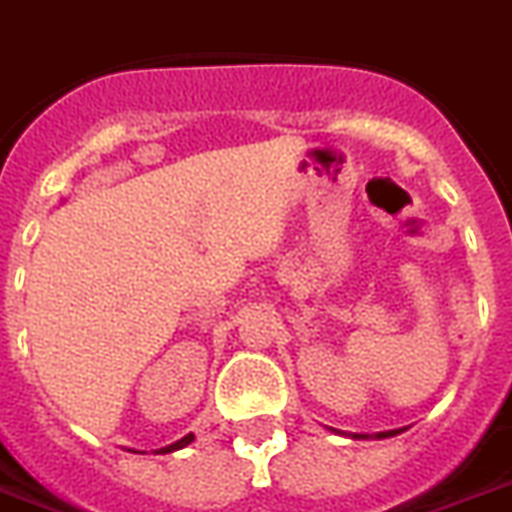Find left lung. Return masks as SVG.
Wrapping results in <instances>:
<instances>
[{
  "label": "left lung",
  "instance_id": "obj_1",
  "mask_svg": "<svg viewBox=\"0 0 512 512\" xmlns=\"http://www.w3.org/2000/svg\"><path fill=\"white\" fill-rule=\"evenodd\" d=\"M354 437H359V435H354ZM377 437H388V435H377Z\"/></svg>",
  "mask_w": 512,
  "mask_h": 512
}]
</instances>
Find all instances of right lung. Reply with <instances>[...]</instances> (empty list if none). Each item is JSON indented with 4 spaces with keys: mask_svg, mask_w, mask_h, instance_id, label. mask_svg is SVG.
Masks as SVG:
<instances>
[{
    "mask_svg": "<svg viewBox=\"0 0 512 512\" xmlns=\"http://www.w3.org/2000/svg\"><path fill=\"white\" fill-rule=\"evenodd\" d=\"M192 440H195V435H187V437H182L179 442H174V445H169V448L158 450V453H171V450H179V448H184V445H190Z\"/></svg>",
    "mask_w": 512,
    "mask_h": 512,
    "instance_id": "1",
    "label": "right lung"
}]
</instances>
